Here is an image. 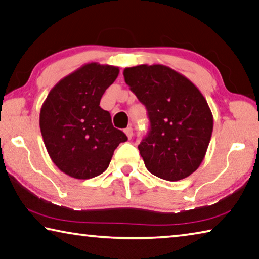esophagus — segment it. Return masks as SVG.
I'll return each mask as SVG.
<instances>
[{"instance_id":"esophagus-1","label":"esophagus","mask_w":259,"mask_h":259,"mask_svg":"<svg viewBox=\"0 0 259 259\" xmlns=\"http://www.w3.org/2000/svg\"><path fill=\"white\" fill-rule=\"evenodd\" d=\"M124 134L126 135V137H128L129 139L133 137V135H134V130H133V128H131V126H128V128L126 129H124Z\"/></svg>"}]
</instances>
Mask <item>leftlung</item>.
<instances>
[{
	"label": "left lung",
	"instance_id": "obj_1",
	"mask_svg": "<svg viewBox=\"0 0 259 259\" xmlns=\"http://www.w3.org/2000/svg\"><path fill=\"white\" fill-rule=\"evenodd\" d=\"M125 83L145 106L150 133L138 145L147 170L167 181L191 175L206 154L213 115L197 86L162 64L125 68Z\"/></svg>",
	"mask_w": 259,
	"mask_h": 259
}]
</instances>
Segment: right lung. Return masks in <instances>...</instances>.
I'll return each instance as SVG.
<instances>
[{"instance_id": "right-lung-1", "label": "right lung", "mask_w": 259, "mask_h": 259, "mask_svg": "<svg viewBox=\"0 0 259 259\" xmlns=\"http://www.w3.org/2000/svg\"><path fill=\"white\" fill-rule=\"evenodd\" d=\"M117 67L91 62L62 78L48 93L40 110V130L52 161L78 180L107 169L120 143L128 141L114 128L100 100L118 76Z\"/></svg>"}]
</instances>
